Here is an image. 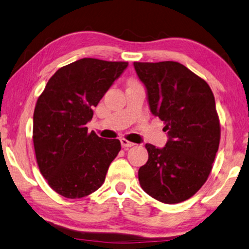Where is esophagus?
I'll use <instances>...</instances> for the list:
<instances>
[{
  "mask_svg": "<svg viewBox=\"0 0 249 249\" xmlns=\"http://www.w3.org/2000/svg\"><path fill=\"white\" fill-rule=\"evenodd\" d=\"M120 142H121V145H122V147H124V149H129V147H131V146H133V145H136L134 144L133 142H130V141H128V140H125L124 138H122V139H120Z\"/></svg>",
  "mask_w": 249,
  "mask_h": 249,
  "instance_id": "1",
  "label": "esophagus"
}]
</instances>
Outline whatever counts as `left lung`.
Here are the masks:
<instances>
[{
	"label": "left lung",
	"mask_w": 249,
	"mask_h": 249,
	"mask_svg": "<svg viewBox=\"0 0 249 249\" xmlns=\"http://www.w3.org/2000/svg\"><path fill=\"white\" fill-rule=\"evenodd\" d=\"M133 65L146 87L151 112L164 121L168 134L163 149L145 145L149 160L139 169V181L160 202H182L207 181L219 150L214 96L206 81L178 62Z\"/></svg>",
	"instance_id": "8db88e82"
}]
</instances>
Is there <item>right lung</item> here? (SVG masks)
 Instances as JSON below:
<instances>
[{
  "mask_svg": "<svg viewBox=\"0 0 249 249\" xmlns=\"http://www.w3.org/2000/svg\"><path fill=\"white\" fill-rule=\"evenodd\" d=\"M128 62L84 58L59 69L34 111L33 141L41 175L69 199L83 198L104 184L121 150L117 139L99 138L86 124Z\"/></svg>",
  "mask_w": 249,
  "mask_h": 249,
  "instance_id": "1",
  "label": "right lung"
}]
</instances>
